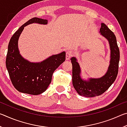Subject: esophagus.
I'll use <instances>...</instances> for the list:
<instances>
[{"instance_id":"obj_1","label":"esophagus","mask_w":127,"mask_h":127,"mask_svg":"<svg viewBox=\"0 0 127 127\" xmlns=\"http://www.w3.org/2000/svg\"><path fill=\"white\" fill-rule=\"evenodd\" d=\"M72 56V54L71 51L69 50H66V61H68V60H69L70 58H71Z\"/></svg>"}]
</instances>
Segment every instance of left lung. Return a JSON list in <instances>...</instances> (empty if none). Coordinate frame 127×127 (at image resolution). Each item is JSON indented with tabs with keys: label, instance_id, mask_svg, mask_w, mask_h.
I'll use <instances>...</instances> for the list:
<instances>
[{
	"label": "left lung",
	"instance_id": "8db88e82",
	"mask_svg": "<svg viewBox=\"0 0 127 127\" xmlns=\"http://www.w3.org/2000/svg\"><path fill=\"white\" fill-rule=\"evenodd\" d=\"M100 31L101 35L108 40L111 50L110 64L104 76L98 79L91 78L88 81L82 80L79 76L81 70L76 59L74 57L71 58L73 85L77 93L86 97H94L104 93L115 81L118 73L120 51L115 35L103 23Z\"/></svg>",
	"mask_w": 127,
	"mask_h": 127
}]
</instances>
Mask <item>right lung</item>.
<instances>
[{"label": "right lung", "instance_id": "right-lung-1", "mask_svg": "<svg viewBox=\"0 0 127 127\" xmlns=\"http://www.w3.org/2000/svg\"><path fill=\"white\" fill-rule=\"evenodd\" d=\"M32 23L46 25L48 20L34 17L19 28L10 38L6 57V66L14 87L23 93L37 95L45 91L53 72L65 60V52L54 55L41 63H30L21 57L18 40L26 26Z\"/></svg>", "mask_w": 127, "mask_h": 127}]
</instances>
